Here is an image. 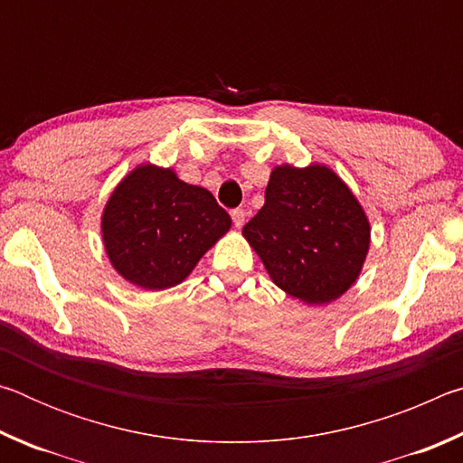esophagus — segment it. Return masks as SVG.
Returning <instances> with one entry per match:
<instances>
[{"label": "esophagus", "instance_id": "1", "mask_svg": "<svg viewBox=\"0 0 463 463\" xmlns=\"http://www.w3.org/2000/svg\"><path fill=\"white\" fill-rule=\"evenodd\" d=\"M231 216H232V222H234V226H237V229H241V226L245 224V210H241V208L232 210Z\"/></svg>", "mask_w": 463, "mask_h": 463}]
</instances>
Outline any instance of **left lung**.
<instances>
[{
  "label": "left lung",
  "mask_w": 463,
  "mask_h": 463,
  "mask_svg": "<svg viewBox=\"0 0 463 463\" xmlns=\"http://www.w3.org/2000/svg\"><path fill=\"white\" fill-rule=\"evenodd\" d=\"M273 284L308 307L335 302L355 284L370 250V221L331 167H273L265 203L242 226Z\"/></svg>",
  "instance_id": "obj_1"
}]
</instances>
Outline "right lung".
Segmentation results:
<instances>
[{"label": "right lung", "instance_id": "add662e5", "mask_svg": "<svg viewBox=\"0 0 463 463\" xmlns=\"http://www.w3.org/2000/svg\"><path fill=\"white\" fill-rule=\"evenodd\" d=\"M231 229V216L206 187L174 169L138 165L114 187L101 213V241L112 268L151 292L174 288Z\"/></svg>", "mask_w": 463, "mask_h": 463}]
</instances>
